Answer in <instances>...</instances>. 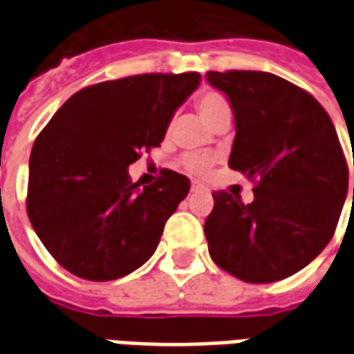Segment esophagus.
<instances>
[{"label":"esophagus","instance_id":"obj_1","mask_svg":"<svg viewBox=\"0 0 354 354\" xmlns=\"http://www.w3.org/2000/svg\"><path fill=\"white\" fill-rule=\"evenodd\" d=\"M192 192H207V187L199 182H193L192 184Z\"/></svg>","mask_w":354,"mask_h":354}]
</instances>
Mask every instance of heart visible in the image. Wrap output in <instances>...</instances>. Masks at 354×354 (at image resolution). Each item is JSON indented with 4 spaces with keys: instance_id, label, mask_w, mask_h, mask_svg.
I'll return each mask as SVG.
<instances>
[{
    "instance_id": "b5f03b06",
    "label": "heart",
    "mask_w": 354,
    "mask_h": 354,
    "mask_svg": "<svg viewBox=\"0 0 354 354\" xmlns=\"http://www.w3.org/2000/svg\"><path fill=\"white\" fill-rule=\"evenodd\" d=\"M197 109L203 115V119L207 121L212 129L216 127V123H220L225 117H231V108L230 102L223 98L220 93H214V91H207V93H201L197 96ZM182 165L185 169L193 172V174H199V176H205L210 172L212 165H214V159L208 157V155H185L182 159Z\"/></svg>"
}]
</instances>
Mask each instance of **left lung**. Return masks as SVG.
I'll return each instance as SVG.
<instances>
[{"label": "left lung", "instance_id": "8db88e82", "mask_svg": "<svg viewBox=\"0 0 354 354\" xmlns=\"http://www.w3.org/2000/svg\"><path fill=\"white\" fill-rule=\"evenodd\" d=\"M207 81L235 115L230 167L258 180L250 205L212 193L208 252L241 281L286 279L324 250L347 197L349 170L334 123L311 94L274 73L208 72Z\"/></svg>", "mask_w": 354, "mask_h": 354}]
</instances>
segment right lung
<instances>
[{"label":"right lung","instance_id":"obj_1","mask_svg":"<svg viewBox=\"0 0 354 354\" xmlns=\"http://www.w3.org/2000/svg\"><path fill=\"white\" fill-rule=\"evenodd\" d=\"M201 75L142 73L81 88L53 115L30 155L26 210L45 248L70 273L113 281L144 266L189 193L162 169L151 185L129 178L142 151L161 146Z\"/></svg>","mask_w":354,"mask_h":354}]
</instances>
